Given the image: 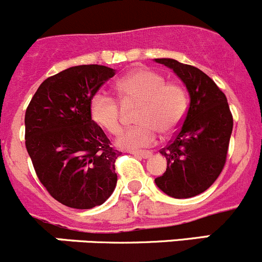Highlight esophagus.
Returning a JSON list of instances; mask_svg holds the SVG:
<instances>
[{"label": "esophagus", "mask_w": 262, "mask_h": 262, "mask_svg": "<svg viewBox=\"0 0 262 262\" xmlns=\"http://www.w3.org/2000/svg\"><path fill=\"white\" fill-rule=\"evenodd\" d=\"M130 153L141 158H149L150 156H152V152H150V150H130Z\"/></svg>", "instance_id": "1"}]
</instances>
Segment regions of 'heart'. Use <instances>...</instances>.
Here are the masks:
<instances>
[{
    "label": "heart",
    "mask_w": 262,
    "mask_h": 262,
    "mask_svg": "<svg viewBox=\"0 0 262 262\" xmlns=\"http://www.w3.org/2000/svg\"><path fill=\"white\" fill-rule=\"evenodd\" d=\"M121 101L139 104L136 120L138 125L119 136L118 146L128 149L148 147L157 139L158 132L168 136L178 129L186 110V94L176 83H165V78L148 70H137L116 83ZM90 115L110 134L121 129L120 104L114 97L97 92L90 102Z\"/></svg>",
    "instance_id": "obj_1"
}]
</instances>
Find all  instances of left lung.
I'll return each mask as SVG.
<instances>
[{
	"instance_id": "1",
	"label": "left lung",
	"mask_w": 262,
	"mask_h": 262,
	"mask_svg": "<svg viewBox=\"0 0 262 262\" xmlns=\"http://www.w3.org/2000/svg\"><path fill=\"white\" fill-rule=\"evenodd\" d=\"M155 60L176 73L190 96L180 130L160 150L167 160V168L155 182L168 196L187 199L209 189L221 175L233 118L226 95L203 71L171 58Z\"/></svg>"
}]
</instances>
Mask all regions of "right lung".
<instances>
[{
  "mask_svg": "<svg viewBox=\"0 0 262 262\" xmlns=\"http://www.w3.org/2000/svg\"><path fill=\"white\" fill-rule=\"evenodd\" d=\"M115 75L99 64L70 67L48 77L25 113V146L38 179L63 205L91 209L109 199L121 152L90 115V102Z\"/></svg>",
  "mask_w": 262,
  "mask_h": 262,
  "instance_id": "right-lung-1",
  "label": "right lung"
}]
</instances>
